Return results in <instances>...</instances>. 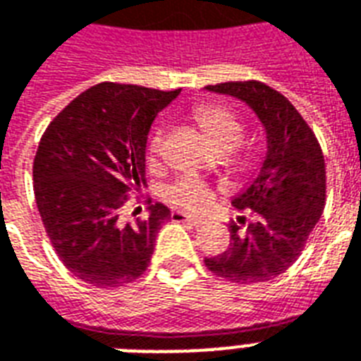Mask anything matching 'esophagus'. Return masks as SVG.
<instances>
[{"mask_svg": "<svg viewBox=\"0 0 361 361\" xmlns=\"http://www.w3.org/2000/svg\"><path fill=\"white\" fill-rule=\"evenodd\" d=\"M170 217H172V221H176V224H191L195 225V227H200V225L204 224V219L189 216V214H185V212H172Z\"/></svg>", "mask_w": 361, "mask_h": 361, "instance_id": "1", "label": "esophagus"}]
</instances>
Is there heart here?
Wrapping results in <instances>:
<instances>
[{
	"mask_svg": "<svg viewBox=\"0 0 361 361\" xmlns=\"http://www.w3.org/2000/svg\"><path fill=\"white\" fill-rule=\"evenodd\" d=\"M195 121L206 136V140L214 145L216 151L235 149L242 142V125L238 117L227 107L221 106H200L195 109ZM162 130L157 128L149 140V155L157 159L162 151ZM164 199L170 204L187 208V210H202L210 204L212 191L204 183L192 178H181L164 191Z\"/></svg>",
	"mask_w": 361,
	"mask_h": 361,
	"instance_id": "obj_1",
	"label": "heart"
}]
</instances>
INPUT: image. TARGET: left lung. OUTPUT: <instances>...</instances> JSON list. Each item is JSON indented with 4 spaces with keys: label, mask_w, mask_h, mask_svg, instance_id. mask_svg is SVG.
<instances>
[{
    "label": "left lung",
    "mask_w": 361,
    "mask_h": 361,
    "mask_svg": "<svg viewBox=\"0 0 361 361\" xmlns=\"http://www.w3.org/2000/svg\"><path fill=\"white\" fill-rule=\"evenodd\" d=\"M206 90L252 107L267 132V153L254 181L233 199L238 210H252V224L244 235L231 225L229 247L204 263L229 282L259 284L293 265L309 240L326 202V162L314 132L279 90L259 81L219 82Z\"/></svg>",
    "instance_id": "1"
}]
</instances>
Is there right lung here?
<instances>
[{
	"label": "right lung",
	"mask_w": 361,
	"mask_h": 361,
	"mask_svg": "<svg viewBox=\"0 0 361 361\" xmlns=\"http://www.w3.org/2000/svg\"><path fill=\"white\" fill-rule=\"evenodd\" d=\"M180 89L100 82L71 100L41 136L34 195L60 261L96 288H119L149 265L170 221L161 202L136 224L119 221L128 192L145 185V145L157 114Z\"/></svg>",
	"instance_id": "obj_1"
}]
</instances>
